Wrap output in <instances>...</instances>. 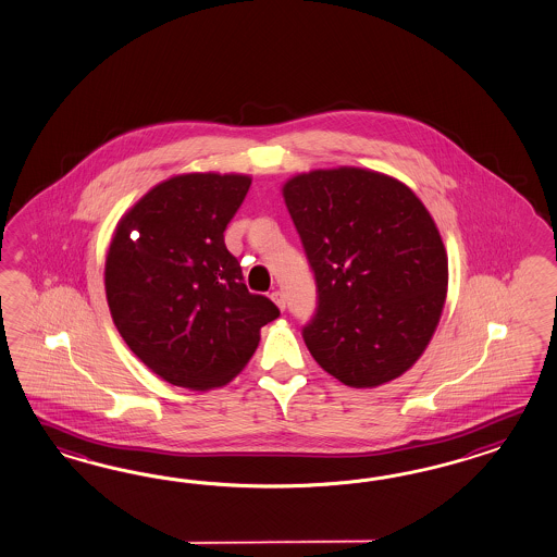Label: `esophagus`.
<instances>
[{
  "instance_id": "obj_1",
  "label": "esophagus",
  "mask_w": 557,
  "mask_h": 557,
  "mask_svg": "<svg viewBox=\"0 0 557 557\" xmlns=\"http://www.w3.org/2000/svg\"><path fill=\"white\" fill-rule=\"evenodd\" d=\"M271 300H273V304L280 308V310H284L286 308V298H284V294L280 292V289H275V292H271L270 296Z\"/></svg>"
}]
</instances>
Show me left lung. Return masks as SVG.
Wrapping results in <instances>:
<instances>
[{"mask_svg": "<svg viewBox=\"0 0 557 557\" xmlns=\"http://www.w3.org/2000/svg\"><path fill=\"white\" fill-rule=\"evenodd\" d=\"M282 195L314 271L304 343L348 387L404 375L430 345L448 294V253L404 182L341 165L292 176Z\"/></svg>", "mask_w": 557, "mask_h": 557, "instance_id": "1", "label": "left lung"}]
</instances>
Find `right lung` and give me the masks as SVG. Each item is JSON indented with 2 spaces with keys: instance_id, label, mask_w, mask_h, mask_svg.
<instances>
[{
  "instance_id": "right-lung-1",
  "label": "right lung",
  "mask_w": 557,
  "mask_h": 557,
  "mask_svg": "<svg viewBox=\"0 0 557 557\" xmlns=\"http://www.w3.org/2000/svg\"><path fill=\"white\" fill-rule=\"evenodd\" d=\"M247 174L190 172L156 184L115 226L106 257L109 312L125 345L168 383L223 387L280 317L243 284L225 228Z\"/></svg>"
}]
</instances>
